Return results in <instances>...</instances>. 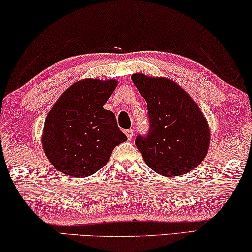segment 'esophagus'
<instances>
[{
  "label": "esophagus",
  "instance_id": "obj_1",
  "mask_svg": "<svg viewBox=\"0 0 252 252\" xmlns=\"http://www.w3.org/2000/svg\"><path fill=\"white\" fill-rule=\"evenodd\" d=\"M125 134H126V136H127V138L130 139L133 138V135H134V129L133 128H129V129H127V130H125Z\"/></svg>",
  "mask_w": 252,
  "mask_h": 252
}]
</instances>
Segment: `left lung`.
<instances>
[{
    "label": "left lung",
    "instance_id": "left-lung-1",
    "mask_svg": "<svg viewBox=\"0 0 252 252\" xmlns=\"http://www.w3.org/2000/svg\"><path fill=\"white\" fill-rule=\"evenodd\" d=\"M131 80L147 104L148 131L135 139L152 170L179 176L196 167L208 152L207 121L191 97L166 78L135 73Z\"/></svg>",
    "mask_w": 252,
    "mask_h": 252
}]
</instances>
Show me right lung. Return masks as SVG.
<instances>
[{
  "instance_id": "obj_1",
  "label": "right lung",
  "mask_w": 252,
  "mask_h": 252,
  "mask_svg": "<svg viewBox=\"0 0 252 252\" xmlns=\"http://www.w3.org/2000/svg\"><path fill=\"white\" fill-rule=\"evenodd\" d=\"M116 80L85 79L72 85L52 107L42 144L51 164L64 174L86 177L107 164L127 137L114 113L104 108Z\"/></svg>"
}]
</instances>
